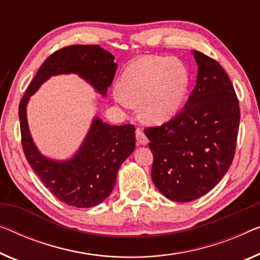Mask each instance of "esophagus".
Segmentation results:
<instances>
[{
	"label": "esophagus",
	"mask_w": 260,
	"mask_h": 260,
	"mask_svg": "<svg viewBox=\"0 0 260 260\" xmlns=\"http://www.w3.org/2000/svg\"><path fill=\"white\" fill-rule=\"evenodd\" d=\"M135 134H137V141H138L139 145L146 146L147 143H148V139H147L146 135L143 134L140 129L135 131Z\"/></svg>",
	"instance_id": "34e87169"
}]
</instances>
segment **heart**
<instances>
[{
    "label": "heart",
    "mask_w": 260,
    "mask_h": 260,
    "mask_svg": "<svg viewBox=\"0 0 260 260\" xmlns=\"http://www.w3.org/2000/svg\"><path fill=\"white\" fill-rule=\"evenodd\" d=\"M113 99L129 108L140 103L141 117L160 125L179 113L187 99L190 75L185 65L170 57H143L131 63L120 78Z\"/></svg>",
    "instance_id": "1"
}]
</instances>
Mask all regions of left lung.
I'll return each instance as SVG.
<instances>
[{"instance_id":"left-lung-1","label":"left lung","mask_w":260,"mask_h":260,"mask_svg":"<svg viewBox=\"0 0 260 260\" xmlns=\"http://www.w3.org/2000/svg\"><path fill=\"white\" fill-rule=\"evenodd\" d=\"M191 53L199 70L183 110L145 131L154 156L153 183L174 202L200 199L223 179L234 160L241 121L237 95L224 69L202 52Z\"/></svg>"}]
</instances>
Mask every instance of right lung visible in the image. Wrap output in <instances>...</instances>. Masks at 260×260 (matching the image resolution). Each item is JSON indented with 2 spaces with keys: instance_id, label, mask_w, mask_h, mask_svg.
<instances>
[{
  "instance_id": "1",
  "label": "right lung",
  "mask_w": 260,
  "mask_h": 260,
  "mask_svg": "<svg viewBox=\"0 0 260 260\" xmlns=\"http://www.w3.org/2000/svg\"><path fill=\"white\" fill-rule=\"evenodd\" d=\"M114 56L98 45H71L46 59L23 96L18 107L22 146L25 157L46 188L61 202L76 208H92L112 192L122 162L135 148V128L114 126L93 117L79 148L65 160L42 154L29 128L26 107L46 80L59 75H77L105 98L118 64Z\"/></svg>"
}]
</instances>
